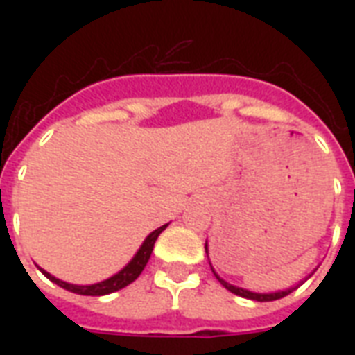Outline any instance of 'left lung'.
<instances>
[{
  "mask_svg": "<svg viewBox=\"0 0 355 355\" xmlns=\"http://www.w3.org/2000/svg\"><path fill=\"white\" fill-rule=\"evenodd\" d=\"M205 248H206V252H208V243L205 245ZM211 270H214V269H211ZM214 275H216V270H214ZM216 278L221 282V286L227 287L230 293H234V295H237V297L256 300V302H270V300H278V298L287 297L289 293H293L298 287V286L297 287H289V289H286V291H276V293H254V291H248V289H243V287L232 286V284H228V282H225L223 278H219L217 275H216Z\"/></svg>",
  "mask_w": 355,
  "mask_h": 355,
  "instance_id": "1",
  "label": "left lung"
}]
</instances>
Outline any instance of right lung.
Returning a JSON list of instances; mask_svg holds the SVG:
<instances>
[{"instance_id":"right-lung-1","label":"right lung","mask_w":355,"mask_h":355,"mask_svg":"<svg viewBox=\"0 0 355 355\" xmlns=\"http://www.w3.org/2000/svg\"><path fill=\"white\" fill-rule=\"evenodd\" d=\"M166 228L167 225H164V227L156 228L155 232H150L149 236L145 237V241L141 243V247H139L138 252L134 254V258L119 270L118 275L110 276V278L99 282V284H92V286H75V284H68V282L58 280V278L51 276L44 269L40 270L46 275V278L55 282L57 286H60L62 289H66V291L77 293V295H86V297H103V295H110V293L119 291L123 287H127L128 284H132V282L141 275V270L145 269V265H147V261H149L150 258V252H153V248H155L156 237L160 236L162 230H166Z\"/></svg>"}]
</instances>
